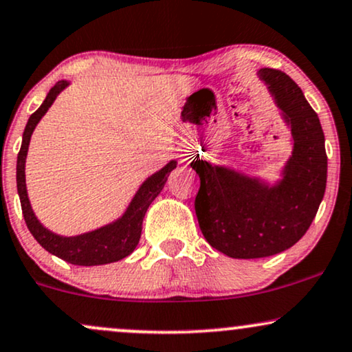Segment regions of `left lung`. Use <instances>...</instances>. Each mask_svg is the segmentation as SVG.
I'll list each match as a JSON object with an SVG mask.
<instances>
[{"label": "left lung", "mask_w": 352, "mask_h": 352, "mask_svg": "<svg viewBox=\"0 0 352 352\" xmlns=\"http://www.w3.org/2000/svg\"><path fill=\"white\" fill-rule=\"evenodd\" d=\"M275 103L292 128L294 154L283 180L269 188L261 182L213 167L200 155L192 168L200 177L195 198L200 230L211 248L234 259H259L289 249L308 231L326 188L328 157L318 114L289 75L262 69Z\"/></svg>", "instance_id": "1"}]
</instances>
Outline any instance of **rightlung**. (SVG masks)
Wrapping results in <instances>:
<instances>
[{
    "instance_id": "add662e5",
    "label": "right lung",
    "mask_w": 352,
    "mask_h": 352,
    "mask_svg": "<svg viewBox=\"0 0 352 352\" xmlns=\"http://www.w3.org/2000/svg\"><path fill=\"white\" fill-rule=\"evenodd\" d=\"M67 87V82L55 83L45 96L44 103L37 111H34L29 118L26 129L23 134V144L18 154V167H16V182H18V193L21 200V208H23L24 221H26L29 231L36 238L45 251L54 256L60 257L65 262L74 265H103L111 264V262L124 259L129 256L141 239L142 219L146 217V211L149 205L155 200V197L164 188L167 182L168 173L177 167L175 160L168 162L162 170L149 177L135 193L134 200L131 201L128 211L124 217L118 219L116 223L108 224V226L100 228V230L85 232V234L74 236V238H63V236L54 234L52 231L45 230L36 218L31 208V203L28 198L26 190V175H24V164H26L28 147L31 141V134L39 120L44 116L45 111L54 103L55 96Z\"/></svg>"
}]
</instances>
